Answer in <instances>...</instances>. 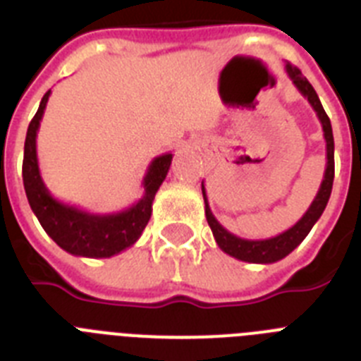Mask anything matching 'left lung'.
<instances>
[{
    "instance_id": "left-lung-1",
    "label": "left lung",
    "mask_w": 361,
    "mask_h": 361,
    "mask_svg": "<svg viewBox=\"0 0 361 361\" xmlns=\"http://www.w3.org/2000/svg\"><path fill=\"white\" fill-rule=\"evenodd\" d=\"M285 72H287V76L293 80L294 87L300 90V94H302L303 98H307V102L311 103V106L314 109L319 123H322V128H324L325 149H327V165H325L324 180H322L318 194H316V198L312 200L311 207L307 209L305 214L298 219L293 227L287 228L285 233L278 234V236L267 238V240H245V238H240L236 236V234L228 233L227 228L214 218L211 207H209V200H207L205 185H203L202 181V192L203 200H205V216L216 243H218L219 249L224 250V252H227L228 256H233V258L241 259V262L247 263H274L283 259L285 256H289L290 252L305 240L307 234L311 233V228L314 227V224L319 219V216L324 214L329 198H331L332 181H334V137H332L331 120H329V116L325 114L318 94L312 89L311 83L307 81V78L303 76L302 71L293 67L290 63H287L285 65Z\"/></svg>"
}]
</instances>
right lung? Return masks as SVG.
I'll list each match as a JSON object with an SVG mask.
<instances>
[{
    "mask_svg": "<svg viewBox=\"0 0 361 361\" xmlns=\"http://www.w3.org/2000/svg\"><path fill=\"white\" fill-rule=\"evenodd\" d=\"M49 96L50 90H47L25 137L23 185L30 209L39 219L45 233L71 255L85 256V258H111L114 255H120L121 250L133 247L140 240L143 228L149 224L150 214H152V202H154L159 185L167 178L172 154L165 152L150 161L145 178H143L145 192L142 200H137L133 207H128L125 211L112 212V214H94V212H87L83 209L59 202L43 183L36 152L37 128H39Z\"/></svg>",
    "mask_w": 361,
    "mask_h": 361,
    "instance_id": "right-lung-1",
    "label": "right lung"
}]
</instances>
